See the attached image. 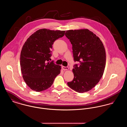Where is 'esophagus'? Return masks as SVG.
<instances>
[{"instance_id": "1", "label": "esophagus", "mask_w": 127, "mask_h": 127, "mask_svg": "<svg viewBox=\"0 0 127 127\" xmlns=\"http://www.w3.org/2000/svg\"><path fill=\"white\" fill-rule=\"evenodd\" d=\"M62 69L64 70H67L69 69L68 67H66V66H62Z\"/></svg>"}]
</instances>
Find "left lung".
Masks as SVG:
<instances>
[{
    "label": "left lung",
    "instance_id": "8db88e82",
    "mask_svg": "<svg viewBox=\"0 0 127 127\" xmlns=\"http://www.w3.org/2000/svg\"><path fill=\"white\" fill-rule=\"evenodd\" d=\"M66 37L72 45L74 79L67 82L69 87L82 93L91 90L101 78L106 65V52L99 38L88 29L68 30Z\"/></svg>",
    "mask_w": 127,
    "mask_h": 127
}]
</instances>
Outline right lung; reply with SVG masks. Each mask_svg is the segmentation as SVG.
Instances as JSON below:
<instances>
[{"instance_id":"1","label":"right lung","mask_w":127,"mask_h":127,"mask_svg":"<svg viewBox=\"0 0 127 127\" xmlns=\"http://www.w3.org/2000/svg\"><path fill=\"white\" fill-rule=\"evenodd\" d=\"M64 31L40 29L25 42L20 54L23 79L32 90L41 92L49 88L61 72V66L49 60L54 41L63 37Z\"/></svg>"}]
</instances>
